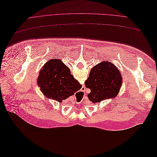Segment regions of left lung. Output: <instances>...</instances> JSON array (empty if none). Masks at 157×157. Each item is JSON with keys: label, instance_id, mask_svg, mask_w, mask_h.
<instances>
[{"label": "left lung", "instance_id": "1", "mask_svg": "<svg viewBox=\"0 0 157 157\" xmlns=\"http://www.w3.org/2000/svg\"><path fill=\"white\" fill-rule=\"evenodd\" d=\"M122 78L119 70L106 61L95 65L90 70L85 86L90 89L88 98L92 103L115 98L120 92Z\"/></svg>", "mask_w": 157, "mask_h": 157}]
</instances>
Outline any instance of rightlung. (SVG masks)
<instances>
[{
	"instance_id": "obj_1",
	"label": "right lung",
	"mask_w": 157,
	"mask_h": 157,
	"mask_svg": "<svg viewBox=\"0 0 157 157\" xmlns=\"http://www.w3.org/2000/svg\"><path fill=\"white\" fill-rule=\"evenodd\" d=\"M42 68L37 82L46 98L61 102L82 87L60 59H51Z\"/></svg>"
}]
</instances>
